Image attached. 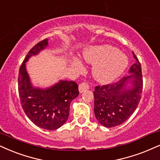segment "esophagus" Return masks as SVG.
Masks as SVG:
<instances>
[{
    "instance_id": "obj_1",
    "label": "esophagus",
    "mask_w": 160,
    "mask_h": 160,
    "mask_svg": "<svg viewBox=\"0 0 160 160\" xmlns=\"http://www.w3.org/2000/svg\"><path fill=\"white\" fill-rule=\"evenodd\" d=\"M89 89V85L86 83V82H82V84H79L78 86V90H79L80 92H83L86 90H88Z\"/></svg>"
}]
</instances>
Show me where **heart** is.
Returning a JSON list of instances; mask_svg holds the SVG:
<instances>
[{
	"instance_id": "obj_1",
	"label": "heart",
	"mask_w": 160,
	"mask_h": 160,
	"mask_svg": "<svg viewBox=\"0 0 160 160\" xmlns=\"http://www.w3.org/2000/svg\"><path fill=\"white\" fill-rule=\"evenodd\" d=\"M83 58L88 63L94 64L92 75L98 82L110 83L117 78L127 68V57L110 45L91 47L83 53ZM72 64L79 70L83 65L79 58L73 57Z\"/></svg>"
}]
</instances>
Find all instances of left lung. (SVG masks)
Instances as JSON below:
<instances>
[{"label":"left lung","instance_id":"left-lung-1","mask_svg":"<svg viewBox=\"0 0 160 160\" xmlns=\"http://www.w3.org/2000/svg\"><path fill=\"white\" fill-rule=\"evenodd\" d=\"M136 62L129 73L115 83L96 86L94 96V113L101 125L113 128L124 123L140 102L142 92V75L140 62L134 52Z\"/></svg>","mask_w":160,"mask_h":160}]
</instances>
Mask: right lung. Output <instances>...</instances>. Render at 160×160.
I'll return each instance as SVG.
<instances>
[{
    "mask_svg": "<svg viewBox=\"0 0 160 160\" xmlns=\"http://www.w3.org/2000/svg\"><path fill=\"white\" fill-rule=\"evenodd\" d=\"M48 45V39L38 42L29 50L18 73V92L26 115L35 125L52 131L64 125L68 119L70 103L79 94L78 84L73 81L60 80L46 89L34 88L26 69V62L38 55Z\"/></svg>",
    "mask_w": 160,
    "mask_h": 160,
    "instance_id": "right-lung-1",
    "label": "right lung"
}]
</instances>
